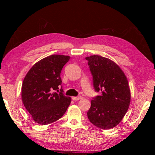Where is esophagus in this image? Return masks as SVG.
<instances>
[{
	"label": "esophagus",
	"instance_id": "obj_1",
	"mask_svg": "<svg viewBox=\"0 0 155 155\" xmlns=\"http://www.w3.org/2000/svg\"><path fill=\"white\" fill-rule=\"evenodd\" d=\"M83 97L82 96H77V97H72V99L74 100V101H78L79 100L82 99Z\"/></svg>",
	"mask_w": 155,
	"mask_h": 155
}]
</instances>
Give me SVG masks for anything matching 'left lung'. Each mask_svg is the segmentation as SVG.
<instances>
[{
  "label": "left lung",
  "instance_id": "left-lung-1",
  "mask_svg": "<svg viewBox=\"0 0 155 155\" xmlns=\"http://www.w3.org/2000/svg\"><path fill=\"white\" fill-rule=\"evenodd\" d=\"M85 59L93 76L95 91H101V96L91 100L88 118L100 129L114 128L122 120L130 105L127 78L118 65L110 59L97 55Z\"/></svg>",
  "mask_w": 155,
  "mask_h": 155
}]
</instances>
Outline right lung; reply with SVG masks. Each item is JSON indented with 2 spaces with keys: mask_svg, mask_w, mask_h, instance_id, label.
Returning a JSON list of instances; mask_svg holds the SVG:
<instances>
[{
  "mask_svg": "<svg viewBox=\"0 0 155 155\" xmlns=\"http://www.w3.org/2000/svg\"><path fill=\"white\" fill-rule=\"evenodd\" d=\"M68 55H51L34 64L23 80L21 97L23 104L32 119L41 125L55 122L64 115L71 102L59 91L61 85L60 77L64 65L70 59Z\"/></svg>",
  "mask_w": 155,
  "mask_h": 155,
  "instance_id": "obj_1",
  "label": "right lung"
}]
</instances>
